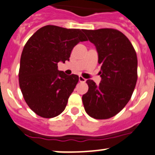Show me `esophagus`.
Here are the masks:
<instances>
[{"instance_id":"1","label":"esophagus","mask_w":155,"mask_h":155,"mask_svg":"<svg viewBox=\"0 0 155 155\" xmlns=\"http://www.w3.org/2000/svg\"><path fill=\"white\" fill-rule=\"evenodd\" d=\"M79 81L80 82H85L86 79L84 78L82 76H79Z\"/></svg>"}]
</instances>
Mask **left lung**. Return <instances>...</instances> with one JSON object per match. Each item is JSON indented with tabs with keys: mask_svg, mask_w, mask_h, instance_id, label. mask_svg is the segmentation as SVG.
Wrapping results in <instances>:
<instances>
[{
	"mask_svg": "<svg viewBox=\"0 0 155 155\" xmlns=\"http://www.w3.org/2000/svg\"><path fill=\"white\" fill-rule=\"evenodd\" d=\"M96 47L101 64V82L87 80L82 96L85 112L97 120L116 116L130 99L137 80V57L134 46L121 31L113 28L83 30Z\"/></svg>",
	"mask_w": 155,
	"mask_h": 155,
	"instance_id": "8db88e82",
	"label": "left lung"
}]
</instances>
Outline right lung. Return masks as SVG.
Returning <instances> with one entry per match:
<instances>
[{"label": "right lung", "instance_id": "obj_1", "mask_svg": "<svg viewBox=\"0 0 155 155\" xmlns=\"http://www.w3.org/2000/svg\"><path fill=\"white\" fill-rule=\"evenodd\" d=\"M83 29L46 25L31 35L22 50L19 86L28 107L43 118L65 109L79 78L58 71L60 61H69L73 48L87 41Z\"/></svg>", "mask_w": 155, "mask_h": 155}]
</instances>
